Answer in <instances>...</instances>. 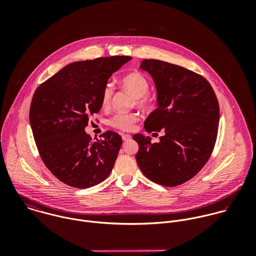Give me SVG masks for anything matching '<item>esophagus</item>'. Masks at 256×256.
<instances>
[{"label": "esophagus", "instance_id": "obj_1", "mask_svg": "<svg viewBox=\"0 0 256 256\" xmlns=\"http://www.w3.org/2000/svg\"><path fill=\"white\" fill-rule=\"evenodd\" d=\"M122 139H123V141H128V140L131 139V135H129V134H123V135H122Z\"/></svg>", "mask_w": 256, "mask_h": 256}]
</instances>
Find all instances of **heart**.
Returning a JSON list of instances; mask_svg holds the SVG:
<instances>
[{
    "instance_id": "obj_1",
    "label": "heart",
    "mask_w": 256,
    "mask_h": 256,
    "mask_svg": "<svg viewBox=\"0 0 256 256\" xmlns=\"http://www.w3.org/2000/svg\"><path fill=\"white\" fill-rule=\"evenodd\" d=\"M120 84L135 98L137 106L141 108H148L154 104L156 98L152 94L148 92L150 88V82L144 74L138 71L126 74L121 78ZM112 94L113 86L111 84L108 82L102 88L100 98L102 106L104 108H110ZM138 120L139 116L137 113H118L110 119V125L121 131H130L135 127Z\"/></svg>"
}]
</instances>
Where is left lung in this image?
I'll use <instances>...</instances> for the list:
<instances>
[{
	"label": "left lung",
	"mask_w": 256,
	"mask_h": 256,
	"mask_svg": "<svg viewBox=\"0 0 256 256\" xmlns=\"http://www.w3.org/2000/svg\"><path fill=\"white\" fill-rule=\"evenodd\" d=\"M140 68L150 74L158 108L146 119L148 133L164 135L158 143L135 134L137 164L144 176L164 186H178L195 176L212 154L218 135L219 102L201 74L168 62L145 59Z\"/></svg>",
	"instance_id": "obj_1"
}]
</instances>
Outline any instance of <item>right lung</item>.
Segmentation results:
<instances>
[{
  "mask_svg": "<svg viewBox=\"0 0 256 256\" xmlns=\"http://www.w3.org/2000/svg\"><path fill=\"white\" fill-rule=\"evenodd\" d=\"M131 59L112 56L74 62L37 88L30 126L41 160L60 182L88 188L110 176L121 136L106 131L102 140H92L84 128L102 108V92L111 74Z\"/></svg>",
  "mask_w": 256,
  "mask_h": 256,
  "instance_id": "add662e5",
  "label": "right lung"
}]
</instances>
